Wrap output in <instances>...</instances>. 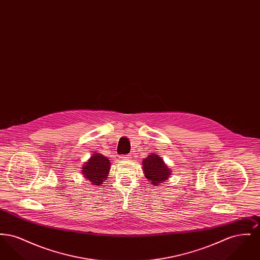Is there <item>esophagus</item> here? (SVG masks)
Wrapping results in <instances>:
<instances>
[{
	"instance_id": "obj_1",
	"label": "esophagus",
	"mask_w": 260,
	"mask_h": 260,
	"mask_svg": "<svg viewBox=\"0 0 260 260\" xmlns=\"http://www.w3.org/2000/svg\"><path fill=\"white\" fill-rule=\"evenodd\" d=\"M124 160H128V159H131L132 158V156L131 155H125L124 157H122Z\"/></svg>"
}]
</instances>
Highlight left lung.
<instances>
[{"label":"left lung","mask_w":260,"mask_h":260,"mask_svg":"<svg viewBox=\"0 0 260 260\" xmlns=\"http://www.w3.org/2000/svg\"><path fill=\"white\" fill-rule=\"evenodd\" d=\"M143 173L151 184L160 186L171 175L170 168L157 154H150L147 158L142 160Z\"/></svg>","instance_id":"8db88e82"}]
</instances>
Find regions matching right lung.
Returning <instances> with one entry per match:
<instances>
[{
  "instance_id": "obj_1",
  "label": "right lung",
  "mask_w": 260,
  "mask_h": 260,
  "mask_svg": "<svg viewBox=\"0 0 260 260\" xmlns=\"http://www.w3.org/2000/svg\"><path fill=\"white\" fill-rule=\"evenodd\" d=\"M109 159L102 154H92L82 168L84 177L90 181L92 185H101L107 178L110 171Z\"/></svg>"
}]
</instances>
